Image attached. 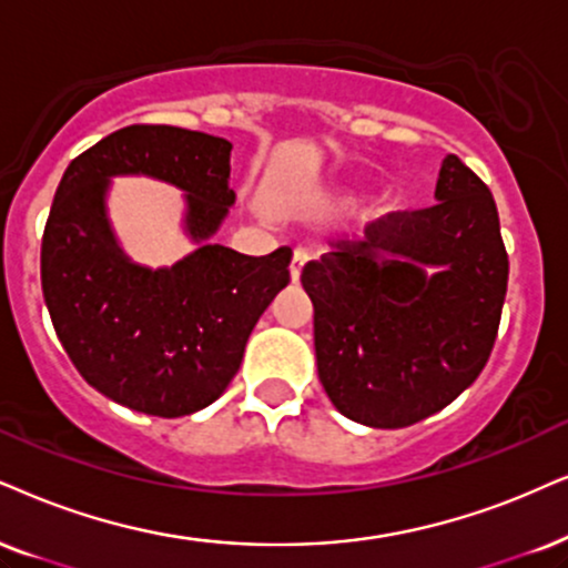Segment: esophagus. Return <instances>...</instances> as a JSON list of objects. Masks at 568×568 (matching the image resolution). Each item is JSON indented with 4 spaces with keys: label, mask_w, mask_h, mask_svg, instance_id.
<instances>
[{
    "label": "esophagus",
    "mask_w": 568,
    "mask_h": 568,
    "mask_svg": "<svg viewBox=\"0 0 568 568\" xmlns=\"http://www.w3.org/2000/svg\"><path fill=\"white\" fill-rule=\"evenodd\" d=\"M306 262H308V251L306 248L293 251V260H291V267H288L293 283H298V280H301V272H304Z\"/></svg>",
    "instance_id": "esophagus-1"
}]
</instances>
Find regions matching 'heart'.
<instances>
[{
  "instance_id": "1",
  "label": "heart",
  "mask_w": 568,
  "mask_h": 568,
  "mask_svg": "<svg viewBox=\"0 0 568 568\" xmlns=\"http://www.w3.org/2000/svg\"><path fill=\"white\" fill-rule=\"evenodd\" d=\"M358 201V189L356 185H343V189H335L322 196V206L327 210H343V206H354Z\"/></svg>"
}]
</instances>
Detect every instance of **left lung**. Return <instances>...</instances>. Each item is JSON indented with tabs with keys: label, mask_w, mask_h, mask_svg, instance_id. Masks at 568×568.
<instances>
[{
	"label": "left lung",
	"mask_w": 568,
	"mask_h": 568,
	"mask_svg": "<svg viewBox=\"0 0 568 568\" xmlns=\"http://www.w3.org/2000/svg\"><path fill=\"white\" fill-rule=\"evenodd\" d=\"M435 201L372 222L364 241H337L301 272L320 383L358 425L427 419L490 358L508 283L493 193L448 154Z\"/></svg>",
	"instance_id": "obj_1"
}]
</instances>
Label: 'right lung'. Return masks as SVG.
<instances>
[{"label": "right lung", "instance_id": "right-lung-1", "mask_svg": "<svg viewBox=\"0 0 568 568\" xmlns=\"http://www.w3.org/2000/svg\"><path fill=\"white\" fill-rule=\"evenodd\" d=\"M231 149L220 135L128 125L64 170L41 241V288L70 362L114 404L164 419L214 404L288 285V246L246 256L212 241L235 204ZM123 174L184 191V232L197 248L172 268H146L119 246L105 199Z\"/></svg>", "mask_w": 568, "mask_h": 568}]
</instances>
